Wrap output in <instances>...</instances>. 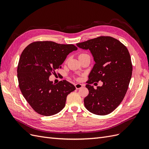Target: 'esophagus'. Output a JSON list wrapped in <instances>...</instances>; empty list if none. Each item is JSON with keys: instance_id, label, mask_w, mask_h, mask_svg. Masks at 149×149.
<instances>
[{"instance_id": "esophagus-1", "label": "esophagus", "mask_w": 149, "mask_h": 149, "mask_svg": "<svg viewBox=\"0 0 149 149\" xmlns=\"http://www.w3.org/2000/svg\"><path fill=\"white\" fill-rule=\"evenodd\" d=\"M75 87L76 89L79 90V89L81 88V87H83V85H82V84H76L75 85Z\"/></svg>"}]
</instances>
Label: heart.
<instances>
[{"mask_svg":"<svg viewBox=\"0 0 149 149\" xmlns=\"http://www.w3.org/2000/svg\"><path fill=\"white\" fill-rule=\"evenodd\" d=\"M82 55H85V54H81L80 56H82Z\"/></svg>","mask_w":149,"mask_h":149,"instance_id":"b5f03b06","label":"heart"}]
</instances>
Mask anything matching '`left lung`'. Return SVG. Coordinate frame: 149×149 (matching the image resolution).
<instances>
[{"label":"left lung","mask_w":149,"mask_h":149,"mask_svg":"<svg viewBox=\"0 0 149 149\" xmlns=\"http://www.w3.org/2000/svg\"><path fill=\"white\" fill-rule=\"evenodd\" d=\"M76 45L89 49L95 62L86 85L89 93L84 98L85 108L97 115L111 113L123 101L132 77V65L127 47L110 36H100ZM99 81L103 85L95 89L91 84Z\"/></svg>","instance_id":"1"}]
</instances>
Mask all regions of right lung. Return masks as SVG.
<instances>
[{"label": "right lung", "instance_id": "right-lung-1", "mask_svg": "<svg viewBox=\"0 0 149 149\" xmlns=\"http://www.w3.org/2000/svg\"><path fill=\"white\" fill-rule=\"evenodd\" d=\"M76 50L77 47L73 45L36 41L23 51L17 68L19 87L38 114L47 116L58 113L65 107L67 96L75 90L67 80L55 84L49 78L61 68L67 56Z\"/></svg>", "mask_w": 149, "mask_h": 149}]
</instances>
